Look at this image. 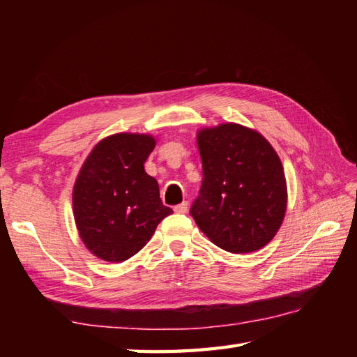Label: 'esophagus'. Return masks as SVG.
Segmentation results:
<instances>
[{
    "instance_id": "esophagus-1",
    "label": "esophagus",
    "mask_w": 357,
    "mask_h": 357,
    "mask_svg": "<svg viewBox=\"0 0 357 357\" xmlns=\"http://www.w3.org/2000/svg\"><path fill=\"white\" fill-rule=\"evenodd\" d=\"M173 210H174V213L184 215V213H187V210H188V202H187V201L181 202V204H178V206H174Z\"/></svg>"
}]
</instances>
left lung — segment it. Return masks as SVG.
Segmentation results:
<instances>
[{
  "mask_svg": "<svg viewBox=\"0 0 357 357\" xmlns=\"http://www.w3.org/2000/svg\"><path fill=\"white\" fill-rule=\"evenodd\" d=\"M202 184L190 215L230 253H252L275 238L287 208L284 167L262 135L239 124L198 133Z\"/></svg>",
  "mask_w": 357,
  "mask_h": 357,
  "instance_id": "left-lung-1",
  "label": "left lung"
}]
</instances>
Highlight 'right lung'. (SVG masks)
Returning a JSON list of instances; mask_svg holds the SVG:
<instances>
[{
    "label": "right lung",
    "instance_id": "right-lung-1",
    "mask_svg": "<svg viewBox=\"0 0 357 357\" xmlns=\"http://www.w3.org/2000/svg\"><path fill=\"white\" fill-rule=\"evenodd\" d=\"M153 149L149 135L109 136L96 144L78 174L75 222L86 247L104 261H127L173 213L159 198L156 179L144 170Z\"/></svg>",
    "mask_w": 357,
    "mask_h": 357
}]
</instances>
